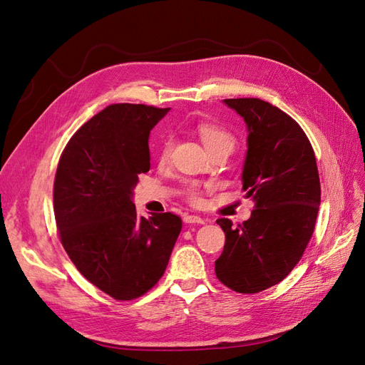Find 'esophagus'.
Masks as SVG:
<instances>
[{
  "instance_id": "1",
  "label": "esophagus",
  "mask_w": 365,
  "mask_h": 365,
  "mask_svg": "<svg viewBox=\"0 0 365 365\" xmlns=\"http://www.w3.org/2000/svg\"><path fill=\"white\" fill-rule=\"evenodd\" d=\"M184 222L185 224H204V219L200 217V216H196V215H185Z\"/></svg>"
}]
</instances>
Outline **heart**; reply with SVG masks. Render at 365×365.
<instances>
[{"mask_svg":"<svg viewBox=\"0 0 365 365\" xmlns=\"http://www.w3.org/2000/svg\"><path fill=\"white\" fill-rule=\"evenodd\" d=\"M197 134H200L204 146L207 148L208 152H212L215 149L219 148H230L233 149L235 146V135L231 134L230 130L224 129L222 126L219 125H213V123H201L197 126ZM172 152V140L170 138H165L163 141V146L160 150V158L163 161H165L169 158ZM187 197L192 202H200L201 201V196H200V190H197V187L195 184H189L187 185Z\"/></svg>","mask_w":365,"mask_h":365,"instance_id":"obj_1","label":"heart"}]
</instances>
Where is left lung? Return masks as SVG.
<instances>
[{
	"mask_svg": "<svg viewBox=\"0 0 365 365\" xmlns=\"http://www.w3.org/2000/svg\"><path fill=\"white\" fill-rule=\"evenodd\" d=\"M245 120L247 157L242 184L254 201L251 217L233 227L217 219L225 245L215 263L230 289L256 294L288 275L312 237L322 200L315 153L300 125L260 98H225Z\"/></svg>",
	"mask_w": 365,
	"mask_h": 365,
	"instance_id": "8db88e82",
	"label": "left lung"
}]
</instances>
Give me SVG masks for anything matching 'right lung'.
I'll list each match as a JSON object with an SVG mask.
<instances>
[{"mask_svg": "<svg viewBox=\"0 0 365 365\" xmlns=\"http://www.w3.org/2000/svg\"><path fill=\"white\" fill-rule=\"evenodd\" d=\"M170 108L115 103L76 132L54 178V217L76 268L115 300H134L163 277L181 217H140L132 195L150 169L149 134Z\"/></svg>", "mask_w": 365, "mask_h": 365, "instance_id": "1", "label": "right lung"}]
</instances>
